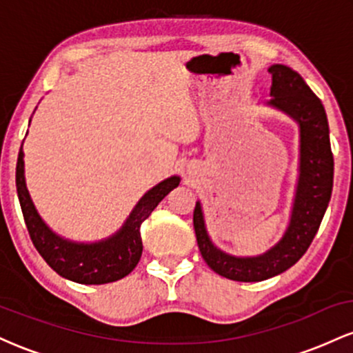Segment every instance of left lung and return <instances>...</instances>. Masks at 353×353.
<instances>
[{"instance_id": "obj_1", "label": "left lung", "mask_w": 353, "mask_h": 353, "mask_svg": "<svg viewBox=\"0 0 353 353\" xmlns=\"http://www.w3.org/2000/svg\"><path fill=\"white\" fill-rule=\"evenodd\" d=\"M269 72L272 74V99L269 104L292 116L301 125V177L285 236L264 255L232 257L210 242L199 202L194 209V230L202 259L214 272L237 282H261L290 269L314 241L334 185V156L322 101L290 68L274 64Z\"/></svg>"}]
</instances>
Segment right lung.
<instances>
[{"mask_svg":"<svg viewBox=\"0 0 353 353\" xmlns=\"http://www.w3.org/2000/svg\"><path fill=\"white\" fill-rule=\"evenodd\" d=\"M177 185H179V177L174 176L144 194L123 229L108 241L98 244H74L51 232L36 212L24 182L23 145L19 149L18 164H16V189H18L19 204L36 250L61 277L88 285L119 281L134 269L143 254L141 224Z\"/></svg>","mask_w":353,"mask_h":353,"instance_id":"obj_1","label":"right lung"}]
</instances>
